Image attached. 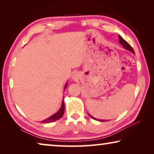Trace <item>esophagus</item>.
I'll return each mask as SVG.
<instances>
[{
	"mask_svg": "<svg viewBox=\"0 0 154 154\" xmlns=\"http://www.w3.org/2000/svg\"><path fill=\"white\" fill-rule=\"evenodd\" d=\"M72 78H73V79H75V76H73V77Z\"/></svg>",
	"mask_w": 154,
	"mask_h": 154,
	"instance_id": "esophagus-1",
	"label": "esophagus"
}]
</instances>
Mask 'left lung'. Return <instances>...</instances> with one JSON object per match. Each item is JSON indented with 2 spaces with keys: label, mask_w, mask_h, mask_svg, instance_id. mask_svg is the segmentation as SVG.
I'll use <instances>...</instances> for the list:
<instances>
[{
  "label": "left lung",
  "mask_w": 154,
  "mask_h": 154,
  "mask_svg": "<svg viewBox=\"0 0 154 154\" xmlns=\"http://www.w3.org/2000/svg\"><path fill=\"white\" fill-rule=\"evenodd\" d=\"M119 43L121 44V45H122V46H123V48L125 49H127V50H128L130 51H131L132 53L134 54V51L133 50V49H132V48L131 46H130L128 43L126 41H125L123 38L121 36L119 35ZM88 115H89V116L91 118H92L94 119H95V120H98L99 122H106V119H96L95 118H94V117H92V116H90V115L88 113Z\"/></svg>",
  "instance_id": "8db88e82"
}]
</instances>
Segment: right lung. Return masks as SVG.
<instances>
[{"label":"right lung","instance_id":"right-lung-1","mask_svg":"<svg viewBox=\"0 0 154 154\" xmlns=\"http://www.w3.org/2000/svg\"><path fill=\"white\" fill-rule=\"evenodd\" d=\"M67 86V83H66V85H64V90L66 88ZM64 98L63 100H62V105L60 106V109H59V111L57 112V113H54V115H52L51 116L49 117L48 118H47L45 119H44V120L41 121L42 123H51V122H54L56 120H58V119H60L62 116H63L64 115Z\"/></svg>","mask_w":154,"mask_h":154}]
</instances>
